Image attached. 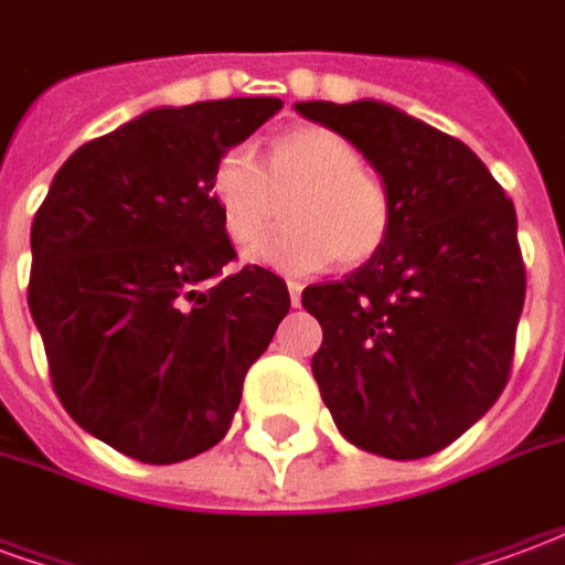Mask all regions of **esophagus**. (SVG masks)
<instances>
[{"label":"esophagus","instance_id":"esophagus-1","mask_svg":"<svg viewBox=\"0 0 565 565\" xmlns=\"http://www.w3.org/2000/svg\"><path fill=\"white\" fill-rule=\"evenodd\" d=\"M287 290H290V306H299L302 302V284L299 281H287Z\"/></svg>","mask_w":565,"mask_h":565}]
</instances>
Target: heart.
Masks as SVG:
<instances>
[{"mask_svg": "<svg viewBox=\"0 0 565 565\" xmlns=\"http://www.w3.org/2000/svg\"><path fill=\"white\" fill-rule=\"evenodd\" d=\"M288 226L250 250L254 263L287 275H311L339 259L360 266L375 257L393 226V202L379 174L351 141L323 127L284 132L266 150L263 169L242 148L214 162L211 199L235 245H254L280 216Z\"/></svg>", "mask_w": 565, "mask_h": 565, "instance_id": "obj_1", "label": "heart"}]
</instances>
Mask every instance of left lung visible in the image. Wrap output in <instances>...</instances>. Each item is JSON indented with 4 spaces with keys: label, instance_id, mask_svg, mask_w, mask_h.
I'll use <instances>...</instances> for the list:
<instances>
[{
    "label": "left lung",
    "instance_id": "8db88e82",
    "mask_svg": "<svg viewBox=\"0 0 565 565\" xmlns=\"http://www.w3.org/2000/svg\"><path fill=\"white\" fill-rule=\"evenodd\" d=\"M381 174L393 226L344 281L311 284L320 396L356 448L417 460L448 448L505 391L526 296L518 214L460 139L384 103H296Z\"/></svg>",
    "mask_w": 565,
    "mask_h": 565
}]
</instances>
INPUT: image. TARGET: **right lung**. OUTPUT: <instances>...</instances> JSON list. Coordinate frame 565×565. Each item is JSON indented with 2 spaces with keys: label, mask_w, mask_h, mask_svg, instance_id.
<instances>
[{
  "label": "right lung",
  "mask_w": 565,
  "mask_h": 565,
  "mask_svg": "<svg viewBox=\"0 0 565 565\" xmlns=\"http://www.w3.org/2000/svg\"><path fill=\"white\" fill-rule=\"evenodd\" d=\"M281 99L157 108L81 145L32 221L30 311L72 420L132 460L181 462L217 445L247 369L290 311L235 247L211 172Z\"/></svg>",
  "instance_id": "add662e5"
}]
</instances>
